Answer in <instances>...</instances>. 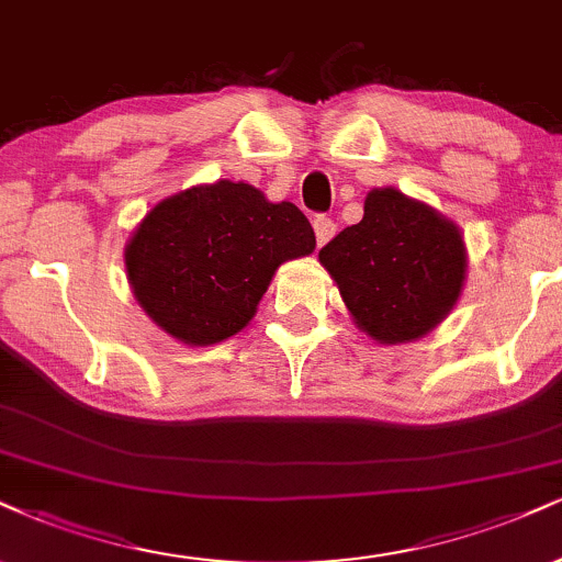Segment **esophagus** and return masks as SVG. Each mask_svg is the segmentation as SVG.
Segmentation results:
<instances>
[{"label": "esophagus", "instance_id": "34e87169", "mask_svg": "<svg viewBox=\"0 0 562 562\" xmlns=\"http://www.w3.org/2000/svg\"><path fill=\"white\" fill-rule=\"evenodd\" d=\"M313 226H315V237H317V245H325V241H330L334 239V234H336V224L330 218H325V216H317L315 221H313Z\"/></svg>", "mask_w": 562, "mask_h": 562}]
</instances>
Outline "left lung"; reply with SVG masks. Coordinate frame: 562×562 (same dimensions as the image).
<instances>
[{"mask_svg":"<svg viewBox=\"0 0 562 562\" xmlns=\"http://www.w3.org/2000/svg\"><path fill=\"white\" fill-rule=\"evenodd\" d=\"M364 336L417 341L450 315L467 281L461 228L396 187H375L364 216L317 255Z\"/></svg>","mask_w":562,"mask_h":562,"instance_id":"left-lung-1","label":"left lung"}]
</instances>
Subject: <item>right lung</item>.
<instances>
[{
  "label": "right lung",
  "mask_w": 562,
  "mask_h": 562,
  "mask_svg": "<svg viewBox=\"0 0 562 562\" xmlns=\"http://www.w3.org/2000/svg\"><path fill=\"white\" fill-rule=\"evenodd\" d=\"M313 249V226L294 203L218 179L150 207L124 245V268L164 334L213 346L247 328L279 266Z\"/></svg>",
  "instance_id": "add662e5"
}]
</instances>
